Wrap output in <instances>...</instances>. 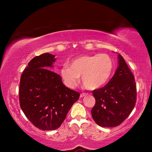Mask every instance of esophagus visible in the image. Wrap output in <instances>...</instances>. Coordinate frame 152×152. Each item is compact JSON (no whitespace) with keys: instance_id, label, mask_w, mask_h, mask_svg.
Instances as JSON below:
<instances>
[{"instance_id":"34e87169","label":"esophagus","mask_w":152,"mask_h":152,"mask_svg":"<svg viewBox=\"0 0 152 152\" xmlns=\"http://www.w3.org/2000/svg\"><path fill=\"white\" fill-rule=\"evenodd\" d=\"M86 95H87V94H86V93H82V94H80V97L82 98V97H84V96H86Z\"/></svg>"}]
</instances>
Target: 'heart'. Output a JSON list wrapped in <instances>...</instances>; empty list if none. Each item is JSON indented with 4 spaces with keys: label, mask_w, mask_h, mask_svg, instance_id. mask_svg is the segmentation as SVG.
I'll return each mask as SVG.
<instances>
[{
    "label": "heart",
    "mask_w": 152,
    "mask_h": 152,
    "mask_svg": "<svg viewBox=\"0 0 152 152\" xmlns=\"http://www.w3.org/2000/svg\"><path fill=\"white\" fill-rule=\"evenodd\" d=\"M68 65L64 64L60 69V76L65 85L74 88L81 76L84 85L89 90L104 86L109 80L113 70V61L106 53L84 55L74 58Z\"/></svg>",
    "instance_id": "b5f03b06"
}]
</instances>
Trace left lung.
I'll list each match as a JSON object with an SVG mask.
<instances>
[{"mask_svg": "<svg viewBox=\"0 0 152 152\" xmlns=\"http://www.w3.org/2000/svg\"><path fill=\"white\" fill-rule=\"evenodd\" d=\"M114 76L104 87L94 90L96 100L92 117L101 127H116L127 119L135 107L137 88L135 78L121 55Z\"/></svg>", "mask_w": 152, "mask_h": 152, "instance_id": "obj_1", "label": "left lung"}]
</instances>
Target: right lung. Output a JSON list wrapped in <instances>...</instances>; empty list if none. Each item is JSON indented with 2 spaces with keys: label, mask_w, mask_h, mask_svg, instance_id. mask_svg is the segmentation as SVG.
<instances>
[{
  "label": "right lung",
  "mask_w": 152,
  "mask_h": 152,
  "mask_svg": "<svg viewBox=\"0 0 152 152\" xmlns=\"http://www.w3.org/2000/svg\"><path fill=\"white\" fill-rule=\"evenodd\" d=\"M55 56L45 53L31 60L21 74L19 85L20 108L30 122L43 131L60 127L80 93L63 84L52 68Z\"/></svg>",
  "instance_id": "add662e5"
}]
</instances>
